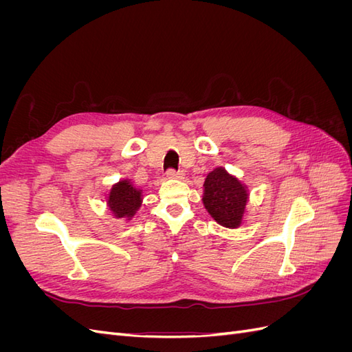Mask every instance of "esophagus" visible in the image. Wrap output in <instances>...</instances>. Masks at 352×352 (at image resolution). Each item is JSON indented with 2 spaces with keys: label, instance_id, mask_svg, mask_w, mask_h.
<instances>
[{
  "label": "esophagus",
  "instance_id": "esophagus-1",
  "mask_svg": "<svg viewBox=\"0 0 352 352\" xmlns=\"http://www.w3.org/2000/svg\"><path fill=\"white\" fill-rule=\"evenodd\" d=\"M166 176L168 179H182L184 177V173L180 172V170H175V168H168L166 172Z\"/></svg>",
  "mask_w": 352,
  "mask_h": 352
}]
</instances>
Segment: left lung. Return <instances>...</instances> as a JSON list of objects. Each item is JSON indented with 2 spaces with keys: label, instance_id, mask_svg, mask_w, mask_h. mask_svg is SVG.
Here are the masks:
<instances>
[{
  "label": "left lung",
  "instance_id": "1",
  "mask_svg": "<svg viewBox=\"0 0 352 352\" xmlns=\"http://www.w3.org/2000/svg\"><path fill=\"white\" fill-rule=\"evenodd\" d=\"M247 201V186L223 167H217L207 175L202 202L219 225L232 229L241 226Z\"/></svg>",
  "mask_w": 352,
  "mask_h": 352
}]
</instances>
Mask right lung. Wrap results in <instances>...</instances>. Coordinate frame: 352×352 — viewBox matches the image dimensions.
Wrapping results in <instances>:
<instances>
[{
  "label": "right lung",
  "instance_id": "add662e5",
  "mask_svg": "<svg viewBox=\"0 0 352 352\" xmlns=\"http://www.w3.org/2000/svg\"><path fill=\"white\" fill-rule=\"evenodd\" d=\"M142 204V189L133 186L129 179H123L111 186L107 206L117 219L131 220Z\"/></svg>",
  "mask_w": 352,
  "mask_h": 352
}]
</instances>
